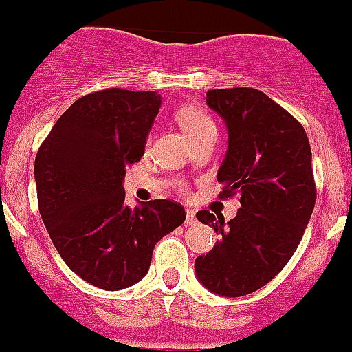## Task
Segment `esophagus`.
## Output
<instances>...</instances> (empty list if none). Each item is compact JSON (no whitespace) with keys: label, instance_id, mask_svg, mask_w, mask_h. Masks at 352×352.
<instances>
[{"label":"esophagus","instance_id":"34e87169","mask_svg":"<svg viewBox=\"0 0 352 352\" xmlns=\"http://www.w3.org/2000/svg\"><path fill=\"white\" fill-rule=\"evenodd\" d=\"M197 222V217H195V210H191V208H186V221H184V224L186 226H191Z\"/></svg>","mask_w":352,"mask_h":352}]
</instances>
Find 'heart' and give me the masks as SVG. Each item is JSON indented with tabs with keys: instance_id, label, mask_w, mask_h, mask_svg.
Here are the masks:
<instances>
[{
	"instance_id": "heart-1",
	"label": "heart",
	"mask_w": 352,
	"mask_h": 352,
	"mask_svg": "<svg viewBox=\"0 0 352 352\" xmlns=\"http://www.w3.org/2000/svg\"><path fill=\"white\" fill-rule=\"evenodd\" d=\"M175 120L191 145L207 138H217V124L200 107L190 104L181 106L175 113Z\"/></svg>"
}]
</instances>
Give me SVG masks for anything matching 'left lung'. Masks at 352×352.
<instances>
[{"label": "left lung", "mask_w": 352, "mask_h": 352, "mask_svg": "<svg viewBox=\"0 0 352 352\" xmlns=\"http://www.w3.org/2000/svg\"><path fill=\"white\" fill-rule=\"evenodd\" d=\"M207 104L229 133L219 197L239 193L241 208L229 222L198 212L221 239L195 260V272L212 293L238 298L269 284L301 241L316 200L311 148L301 123L260 90H208Z\"/></svg>", "instance_id": "1"}]
</instances>
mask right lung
Here are the masks:
<instances>
[{
  "mask_svg": "<svg viewBox=\"0 0 352 352\" xmlns=\"http://www.w3.org/2000/svg\"><path fill=\"white\" fill-rule=\"evenodd\" d=\"M159 107L157 92L87 94L59 116L36 155L44 226L66 265L100 289L144 279L159 239L186 219L173 200L124 204V175L144 155Z\"/></svg>",
  "mask_w": 352,
  "mask_h": 352,
  "instance_id": "1",
  "label": "right lung"
}]
</instances>
